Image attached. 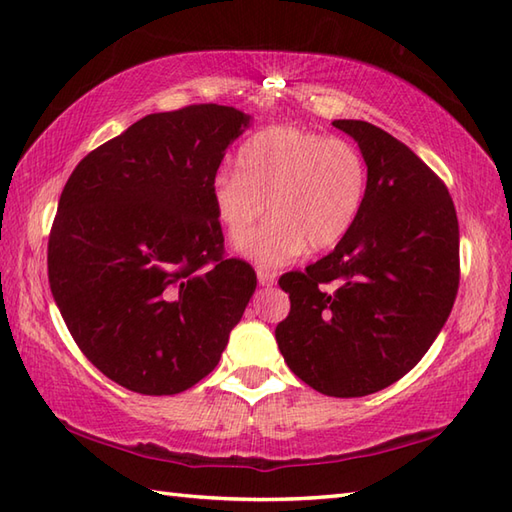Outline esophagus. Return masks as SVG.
I'll use <instances>...</instances> for the list:
<instances>
[{
    "label": "esophagus",
    "mask_w": 512,
    "mask_h": 512,
    "mask_svg": "<svg viewBox=\"0 0 512 512\" xmlns=\"http://www.w3.org/2000/svg\"><path fill=\"white\" fill-rule=\"evenodd\" d=\"M257 281L259 286H273L277 281V273H273V270H257Z\"/></svg>",
    "instance_id": "1"
}]
</instances>
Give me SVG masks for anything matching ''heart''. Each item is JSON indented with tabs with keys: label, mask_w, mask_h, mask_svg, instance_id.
Wrapping results in <instances>:
<instances>
[{
	"label": "heart",
	"mask_w": 512,
	"mask_h": 512,
	"mask_svg": "<svg viewBox=\"0 0 512 512\" xmlns=\"http://www.w3.org/2000/svg\"><path fill=\"white\" fill-rule=\"evenodd\" d=\"M367 193V165L352 140L297 125H270L237 149V171L211 184L217 222L233 248H246L263 206L271 220L248 247L255 264L273 268L306 246L328 250L354 226Z\"/></svg>",
	"instance_id": "b5f03b06"
}]
</instances>
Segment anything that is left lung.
Instances as JSON below:
<instances>
[{
    "label": "left lung",
    "instance_id": "left-lung-1",
    "mask_svg": "<svg viewBox=\"0 0 512 512\" xmlns=\"http://www.w3.org/2000/svg\"><path fill=\"white\" fill-rule=\"evenodd\" d=\"M367 165L363 209L332 253L279 277L290 312L275 336L303 383L358 398L418 365L460 286V228L438 173L372 123L334 121Z\"/></svg>",
    "mask_w": 512,
    "mask_h": 512
}]
</instances>
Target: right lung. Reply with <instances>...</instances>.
Here are the masks:
<instances>
[{"label":"right lung","mask_w":512,"mask_h":512,"mask_svg":"<svg viewBox=\"0 0 512 512\" xmlns=\"http://www.w3.org/2000/svg\"><path fill=\"white\" fill-rule=\"evenodd\" d=\"M248 116L200 103L149 114L65 182L48 281L85 358L121 387L171 396L209 376L257 277L226 257L211 184Z\"/></svg>","instance_id":"right-lung-1"}]
</instances>
